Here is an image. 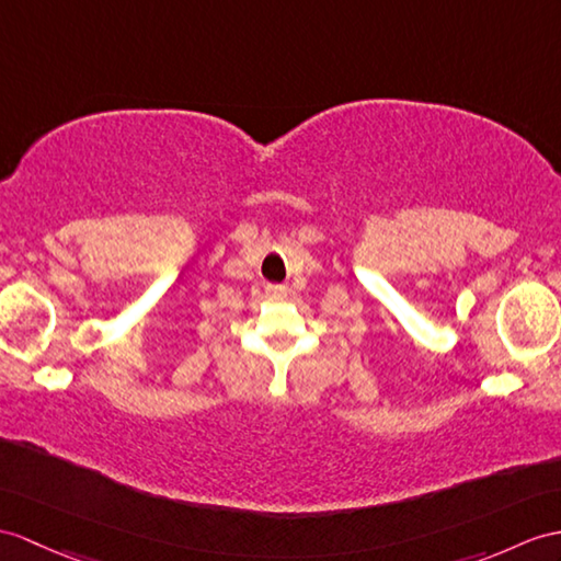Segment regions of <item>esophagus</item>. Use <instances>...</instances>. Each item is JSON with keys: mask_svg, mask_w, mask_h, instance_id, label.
<instances>
[{"mask_svg": "<svg viewBox=\"0 0 561 561\" xmlns=\"http://www.w3.org/2000/svg\"><path fill=\"white\" fill-rule=\"evenodd\" d=\"M266 295L273 299H283L288 290H285V285H266Z\"/></svg>", "mask_w": 561, "mask_h": 561, "instance_id": "obj_1", "label": "esophagus"}]
</instances>
